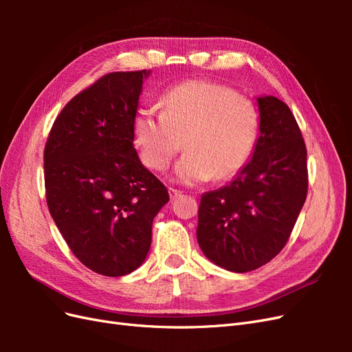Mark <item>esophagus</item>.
Wrapping results in <instances>:
<instances>
[{
    "instance_id": "34e87169",
    "label": "esophagus",
    "mask_w": 352,
    "mask_h": 352,
    "mask_svg": "<svg viewBox=\"0 0 352 352\" xmlns=\"http://www.w3.org/2000/svg\"><path fill=\"white\" fill-rule=\"evenodd\" d=\"M168 194H170V198L175 199V198L180 197V190H177V189H173V188H168Z\"/></svg>"
}]
</instances>
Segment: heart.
I'll return each instance as SVG.
<instances>
[{"mask_svg":"<svg viewBox=\"0 0 352 352\" xmlns=\"http://www.w3.org/2000/svg\"><path fill=\"white\" fill-rule=\"evenodd\" d=\"M162 113L138 109L133 142L144 166L162 172L180 150L186 154L175 167L179 184L194 186L214 177L228 180L250 162L260 129L255 104L226 85L186 80L167 89Z\"/></svg>","mask_w":352,"mask_h":352,"instance_id":"b5f03b06","label":"heart"}]
</instances>
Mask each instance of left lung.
Instances as JSON below:
<instances>
[{"instance_id": "1", "label": "left lung", "mask_w": 352, "mask_h": 352, "mask_svg": "<svg viewBox=\"0 0 352 352\" xmlns=\"http://www.w3.org/2000/svg\"><path fill=\"white\" fill-rule=\"evenodd\" d=\"M260 133L250 162L220 189L201 197L197 239L221 269L247 273L278 255L307 198V150L292 111L257 97Z\"/></svg>"}]
</instances>
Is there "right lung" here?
Returning <instances> with one entry per match:
<instances>
[{
	"mask_svg": "<svg viewBox=\"0 0 352 352\" xmlns=\"http://www.w3.org/2000/svg\"><path fill=\"white\" fill-rule=\"evenodd\" d=\"M151 70L105 74L61 110L44 151L47 204L78 260L104 276L145 261L166 186L133 146L132 122Z\"/></svg>",
	"mask_w": 352,
	"mask_h": 352,
	"instance_id": "obj_1",
	"label": "right lung"
}]
</instances>
